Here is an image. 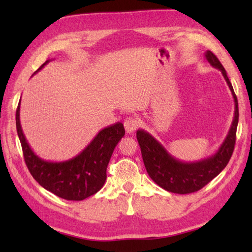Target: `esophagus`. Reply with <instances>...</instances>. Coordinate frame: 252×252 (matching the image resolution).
I'll return each mask as SVG.
<instances>
[{"label":"esophagus","instance_id":"34e87169","mask_svg":"<svg viewBox=\"0 0 252 252\" xmlns=\"http://www.w3.org/2000/svg\"><path fill=\"white\" fill-rule=\"evenodd\" d=\"M138 121H136V119L133 117H129L126 118L125 120V127L127 133H132L136 127H138Z\"/></svg>","mask_w":252,"mask_h":252}]
</instances>
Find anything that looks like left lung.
Instances as JSON below:
<instances>
[{
	"instance_id": "left-lung-1",
	"label": "left lung",
	"mask_w": 252,
	"mask_h": 252,
	"mask_svg": "<svg viewBox=\"0 0 252 252\" xmlns=\"http://www.w3.org/2000/svg\"><path fill=\"white\" fill-rule=\"evenodd\" d=\"M206 59L210 64L219 69L227 82L234 100V116L230 130L215 155L195 162H182L165 150L162 144L144 130L136 131V139L141 148L143 163L150 178L162 189L169 192L192 193L208 185L228 164L236 144V132L239 120L238 100L231 82L218 58L207 51Z\"/></svg>"
}]
</instances>
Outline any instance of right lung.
Here are the masks:
<instances>
[{
    "mask_svg": "<svg viewBox=\"0 0 252 252\" xmlns=\"http://www.w3.org/2000/svg\"><path fill=\"white\" fill-rule=\"evenodd\" d=\"M49 62L50 60L45 61L35 73ZM20 104L21 101L16 109V130L24 161L32 177L44 189L65 200L81 201L96 193L105 182L106 168L114 148L126 133L122 123L101 130L90 144L72 159L50 162L37 157L29 146L20 122Z\"/></svg>",
    "mask_w": 252,
    "mask_h": 252,
    "instance_id": "obj_1",
    "label": "right lung"
}]
</instances>
